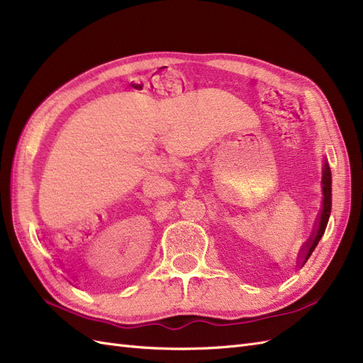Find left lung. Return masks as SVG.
Instances as JSON below:
<instances>
[{"mask_svg":"<svg viewBox=\"0 0 363 363\" xmlns=\"http://www.w3.org/2000/svg\"><path fill=\"white\" fill-rule=\"evenodd\" d=\"M321 184H323V208H321V213L318 216L317 228H315V232L312 233L311 240L308 241L305 252H303L301 262H300L301 267L306 264V261L309 259V256L312 255L315 247H317V244L321 240L323 233L325 230L327 221H329V217H330V209H332V172H330L329 164H327V161H324V164H323Z\"/></svg>","mask_w":363,"mask_h":363,"instance_id":"obj_1","label":"left lung"}]
</instances>
